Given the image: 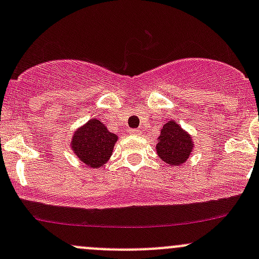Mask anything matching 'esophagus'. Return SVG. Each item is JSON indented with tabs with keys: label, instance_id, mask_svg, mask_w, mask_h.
<instances>
[{
	"label": "esophagus",
	"instance_id": "34e87169",
	"mask_svg": "<svg viewBox=\"0 0 259 259\" xmlns=\"http://www.w3.org/2000/svg\"><path fill=\"white\" fill-rule=\"evenodd\" d=\"M129 133L133 135H139L140 134V130L139 129H129Z\"/></svg>",
	"mask_w": 259,
	"mask_h": 259
}]
</instances>
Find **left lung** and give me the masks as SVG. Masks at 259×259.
<instances>
[{"instance_id":"left-lung-1","label":"left lung","mask_w":259,"mask_h":259,"mask_svg":"<svg viewBox=\"0 0 259 259\" xmlns=\"http://www.w3.org/2000/svg\"><path fill=\"white\" fill-rule=\"evenodd\" d=\"M193 148L192 137L178 122L170 120L164 124L156 144V153L161 160L169 165H182L189 159Z\"/></svg>"}]
</instances>
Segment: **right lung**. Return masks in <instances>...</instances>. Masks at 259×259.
Segmentation results:
<instances>
[{
	"label": "right lung",
	"instance_id": "obj_1",
	"mask_svg": "<svg viewBox=\"0 0 259 259\" xmlns=\"http://www.w3.org/2000/svg\"><path fill=\"white\" fill-rule=\"evenodd\" d=\"M117 135L110 133L101 120L90 119L75 130L71 139V150L81 163L98 169L110 159Z\"/></svg>",
	"mask_w": 259,
	"mask_h": 259
}]
</instances>
